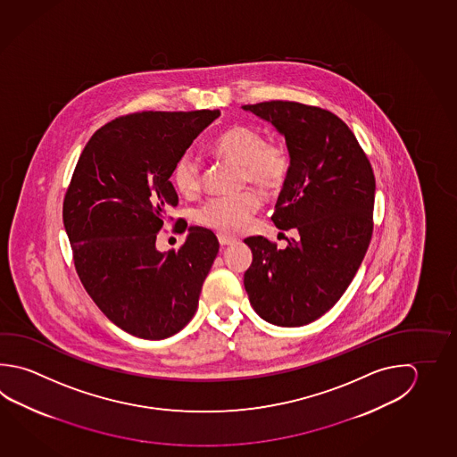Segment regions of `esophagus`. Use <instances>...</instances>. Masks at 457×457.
I'll list each match as a JSON object with an SVG mask.
<instances>
[{"mask_svg": "<svg viewBox=\"0 0 457 457\" xmlns=\"http://www.w3.org/2000/svg\"><path fill=\"white\" fill-rule=\"evenodd\" d=\"M217 238H219V243H220V246H228V245H233L235 243V238L232 237H228V235H224V233H219L217 235Z\"/></svg>", "mask_w": 457, "mask_h": 457, "instance_id": "obj_1", "label": "esophagus"}]
</instances>
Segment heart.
Masks as SVG:
<instances>
[{
    "label": "heart",
    "instance_id": "1",
    "mask_svg": "<svg viewBox=\"0 0 457 457\" xmlns=\"http://www.w3.org/2000/svg\"><path fill=\"white\" fill-rule=\"evenodd\" d=\"M211 150L219 158L240 164L243 180L254 183L264 190L283 188L293 170L290 150L280 141H266L262 132L251 125H230L217 135ZM172 183L185 196H195L201 191V169L196 159L188 153L175 161ZM261 206L262 196L254 188L237 195L216 196L201 206L198 222L217 232L240 233L248 228L251 219Z\"/></svg>",
    "mask_w": 457,
    "mask_h": 457
}]
</instances>
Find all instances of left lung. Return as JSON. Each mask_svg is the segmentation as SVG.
I'll return each mask as SVG.
<instances>
[{
    "instance_id": "1",
    "label": "left lung",
    "mask_w": 457,
    "mask_h": 457,
    "mask_svg": "<svg viewBox=\"0 0 457 457\" xmlns=\"http://www.w3.org/2000/svg\"><path fill=\"white\" fill-rule=\"evenodd\" d=\"M245 109L285 135L293 170L272 220L296 232L285 249L264 237L245 240L253 251L245 288L267 322L311 324L343 296L370 245L374 169L348 125L327 109L280 100Z\"/></svg>"
}]
</instances>
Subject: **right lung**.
I'll return each instance as SVG.
<instances>
[{"instance_id": "add662e5", "label": "right lung", "mask_w": 457, "mask_h": 457, "mask_svg": "<svg viewBox=\"0 0 457 457\" xmlns=\"http://www.w3.org/2000/svg\"><path fill=\"white\" fill-rule=\"evenodd\" d=\"M219 116V109L119 116L93 133L77 161L62 203L75 272L101 312L133 337L164 340L196 312L216 235L191 227L167 253L156 238L179 203L169 180L175 161Z\"/></svg>"}]
</instances>
